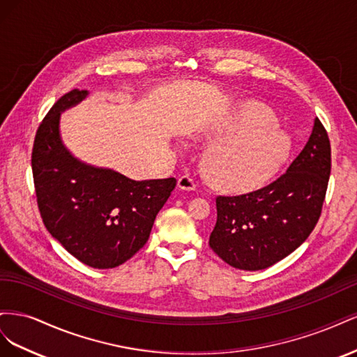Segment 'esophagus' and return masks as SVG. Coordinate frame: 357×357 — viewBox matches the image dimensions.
I'll return each mask as SVG.
<instances>
[{
    "label": "esophagus",
    "instance_id": "obj_1",
    "mask_svg": "<svg viewBox=\"0 0 357 357\" xmlns=\"http://www.w3.org/2000/svg\"><path fill=\"white\" fill-rule=\"evenodd\" d=\"M177 188L181 189V190H195L197 189V181L193 180L190 176H181L178 178V183H177Z\"/></svg>",
    "mask_w": 357,
    "mask_h": 357
}]
</instances>
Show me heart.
I'll return each instance as SVG.
<instances>
[{
    "mask_svg": "<svg viewBox=\"0 0 357 357\" xmlns=\"http://www.w3.org/2000/svg\"><path fill=\"white\" fill-rule=\"evenodd\" d=\"M218 142L204 167L215 186L247 192L264 186L284 164L290 142L266 107L248 102L208 132Z\"/></svg>",
    "mask_w": 357,
    "mask_h": 357,
    "instance_id": "obj_1",
    "label": "heart"
}]
</instances>
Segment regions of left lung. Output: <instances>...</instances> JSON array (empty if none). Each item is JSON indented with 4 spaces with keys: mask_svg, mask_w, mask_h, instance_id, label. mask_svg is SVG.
<instances>
[{
    "mask_svg": "<svg viewBox=\"0 0 357 357\" xmlns=\"http://www.w3.org/2000/svg\"><path fill=\"white\" fill-rule=\"evenodd\" d=\"M331 176V142L316 119L310 139L284 174L268 186L215 198L210 247L244 271L265 269L304 243L321 214Z\"/></svg>",
    "mask_w": 357,
    "mask_h": 357,
    "instance_id": "obj_1",
    "label": "left lung"
}]
</instances>
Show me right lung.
<instances>
[{"label":"right lung","mask_w":357,"mask_h":357,"mask_svg":"<svg viewBox=\"0 0 357 357\" xmlns=\"http://www.w3.org/2000/svg\"><path fill=\"white\" fill-rule=\"evenodd\" d=\"M86 95L70 91L41 121L31 155L32 177L40 215L53 238L82 264L109 269L147 243L177 180L135 181L75 159L61 142L59 114Z\"/></svg>","instance_id":"right-lung-1"}]
</instances>
